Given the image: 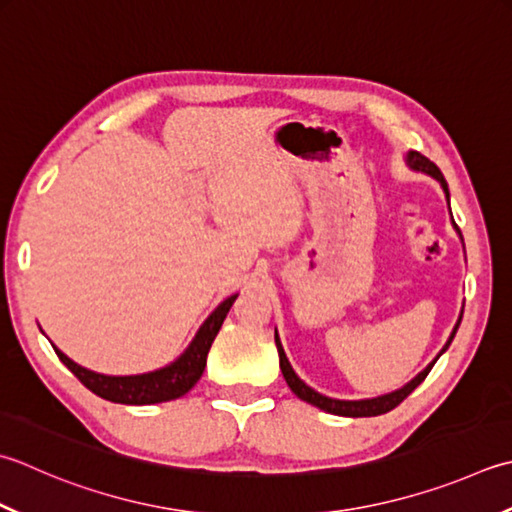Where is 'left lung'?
<instances>
[{"label":"left lung","mask_w":512,"mask_h":512,"mask_svg":"<svg viewBox=\"0 0 512 512\" xmlns=\"http://www.w3.org/2000/svg\"><path fill=\"white\" fill-rule=\"evenodd\" d=\"M406 164H408L410 168H413V170H422V173H426V175H430V177H435L437 182L442 184L446 197H450V195H448V184H446V179H444V175H442V170H439L433 162H430L428 157H424L422 153H415V150H410V153L406 155ZM448 208H450V204H448ZM457 233H459V230H457ZM459 235H462V233H459ZM462 315H464V310H462V313H459V319H457V324H455V328H453V333H450L448 342L444 344L442 350H439V355L433 359V362H430L417 377L410 379V382H408L406 386L397 388V390H393V393H388V395H379V397H373V399H355V402H348V399H333V397H326V395H322V393H317L315 388H310L308 384H304L302 379L297 377V373L293 370V366H290L288 357H286V353H284L282 342H279L277 330H275V344H277V353H279V368H282V375H284V379H286L288 388L293 390V393H295L299 399H302V402L313 404V406H317L319 410H324V413L339 415V417H377V415H384V413H388V410H393L395 406L402 404L404 399H406L410 393H413V390H415L419 384L424 382L426 375L430 373V368L435 366L437 359L446 353L450 342H453L457 328H459V324H462Z\"/></svg>","instance_id":"1"}]
</instances>
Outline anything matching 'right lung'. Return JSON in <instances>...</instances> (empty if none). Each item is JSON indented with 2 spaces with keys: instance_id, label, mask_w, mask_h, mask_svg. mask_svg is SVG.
<instances>
[{
  "instance_id": "obj_1",
  "label": "right lung",
  "mask_w": 512,
  "mask_h": 512,
  "mask_svg": "<svg viewBox=\"0 0 512 512\" xmlns=\"http://www.w3.org/2000/svg\"><path fill=\"white\" fill-rule=\"evenodd\" d=\"M237 299V295H230L219 304L202 328L197 330V335L190 346L179 355L173 364H168L159 370H153V373H144V375H102L95 373V370H88L84 366L75 364L73 359L66 357L62 350L57 346L55 353L62 359V364L73 373L79 382H82L90 393H95L97 397L108 399V402L115 404H128V406H148V404H162L170 402V399H177L186 395L190 388H193L199 377H202L204 368H206V357L208 350L213 346L215 337L222 328L224 319L228 315L230 306Z\"/></svg>"
}]
</instances>
